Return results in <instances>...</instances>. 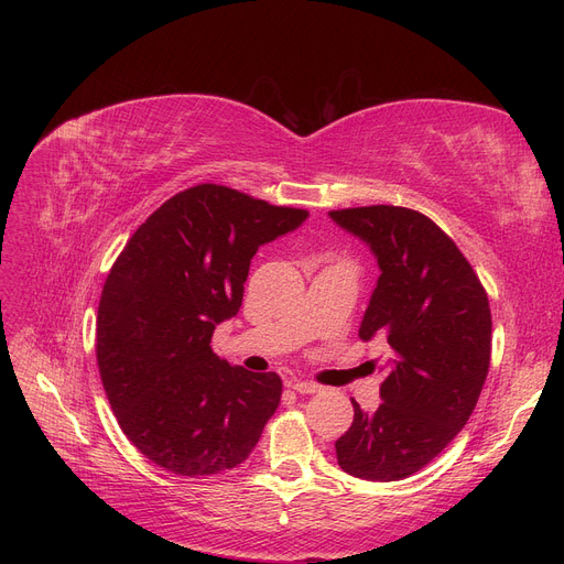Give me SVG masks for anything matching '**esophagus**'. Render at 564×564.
<instances>
[{
	"label": "esophagus",
	"instance_id": "esophagus-1",
	"mask_svg": "<svg viewBox=\"0 0 564 564\" xmlns=\"http://www.w3.org/2000/svg\"><path fill=\"white\" fill-rule=\"evenodd\" d=\"M288 387H290L292 391H297V393H319V391H322L319 383H315V381H302V379L288 381Z\"/></svg>",
	"mask_w": 564,
	"mask_h": 564
}]
</instances>
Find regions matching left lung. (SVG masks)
Instances as JSON below:
<instances>
[{"label": "left lung", "instance_id": "obj_1", "mask_svg": "<svg viewBox=\"0 0 564 564\" xmlns=\"http://www.w3.org/2000/svg\"><path fill=\"white\" fill-rule=\"evenodd\" d=\"M372 249L379 281L359 336L387 338L391 364L381 404H354L336 441L345 473L393 482L427 466L470 419L489 372L491 311L470 262L430 217L400 205L332 210Z\"/></svg>", "mask_w": 564, "mask_h": 564}]
</instances>
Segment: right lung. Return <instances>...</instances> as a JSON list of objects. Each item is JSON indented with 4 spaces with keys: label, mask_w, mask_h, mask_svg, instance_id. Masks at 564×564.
<instances>
[{
    "label": "right lung",
    "mask_w": 564,
    "mask_h": 564,
    "mask_svg": "<svg viewBox=\"0 0 564 564\" xmlns=\"http://www.w3.org/2000/svg\"><path fill=\"white\" fill-rule=\"evenodd\" d=\"M306 217L203 183L162 203L111 264L96 324L100 379L123 434L164 470L198 478L242 464L274 416L281 377L226 364L210 340L240 311L258 247Z\"/></svg>",
    "instance_id": "obj_1"
}]
</instances>
